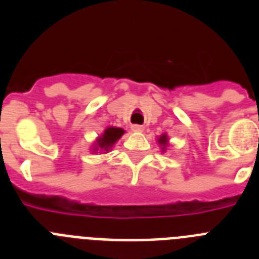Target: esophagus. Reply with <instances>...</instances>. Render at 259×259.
I'll list each match as a JSON object with an SVG mask.
<instances>
[{"label":"esophagus","instance_id":"1","mask_svg":"<svg viewBox=\"0 0 259 259\" xmlns=\"http://www.w3.org/2000/svg\"><path fill=\"white\" fill-rule=\"evenodd\" d=\"M131 128H132V131H134V132H143V125L134 124Z\"/></svg>","mask_w":259,"mask_h":259}]
</instances>
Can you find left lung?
<instances>
[{
    "mask_svg": "<svg viewBox=\"0 0 259 259\" xmlns=\"http://www.w3.org/2000/svg\"><path fill=\"white\" fill-rule=\"evenodd\" d=\"M158 144L162 146V152H164V150H166L167 144H168V137H167L166 134L161 135V136L158 137Z\"/></svg>",
    "mask_w": 259,
    "mask_h": 259,
    "instance_id": "obj_1",
    "label": "left lung"
}]
</instances>
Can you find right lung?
I'll list each match as a JSON object with an SVG mask.
<instances>
[{
  "label": "right lung",
  "mask_w": 259,
  "mask_h": 259,
  "mask_svg": "<svg viewBox=\"0 0 259 259\" xmlns=\"http://www.w3.org/2000/svg\"><path fill=\"white\" fill-rule=\"evenodd\" d=\"M124 134V130L118 127H109L105 130L104 134L98 137L97 141H96V145L93 148V152H105L107 153L111 148H113L114 144L122 137V135Z\"/></svg>",
  "instance_id": "add662e5"
}]
</instances>
